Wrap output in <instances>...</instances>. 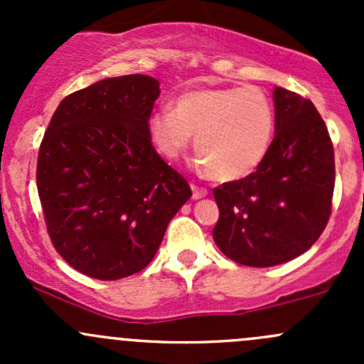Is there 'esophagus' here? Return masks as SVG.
<instances>
[{"instance_id": "34e87169", "label": "esophagus", "mask_w": 364, "mask_h": 364, "mask_svg": "<svg viewBox=\"0 0 364 364\" xmlns=\"http://www.w3.org/2000/svg\"><path fill=\"white\" fill-rule=\"evenodd\" d=\"M208 196V190L203 188V186H197V185H192V197L193 199H203V197Z\"/></svg>"}]
</instances>
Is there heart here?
<instances>
[{
	"label": "heart",
	"mask_w": 364,
	"mask_h": 364,
	"mask_svg": "<svg viewBox=\"0 0 364 364\" xmlns=\"http://www.w3.org/2000/svg\"><path fill=\"white\" fill-rule=\"evenodd\" d=\"M274 107L259 87H204L178 95L172 109L149 116L148 134L165 159L176 160L193 137L199 164L213 178L232 181L266 159L274 135Z\"/></svg>",
	"instance_id": "b5f03b06"
}]
</instances>
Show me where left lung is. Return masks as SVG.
Here are the masks:
<instances>
[{
    "label": "left lung",
    "instance_id": "1",
    "mask_svg": "<svg viewBox=\"0 0 364 364\" xmlns=\"http://www.w3.org/2000/svg\"><path fill=\"white\" fill-rule=\"evenodd\" d=\"M274 139L240 181L213 190L220 218L213 240L243 266L271 267L304 253L328 225L335 151L324 119L297 93L274 87Z\"/></svg>",
    "mask_w": 364,
    "mask_h": 364
}]
</instances>
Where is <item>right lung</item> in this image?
<instances>
[{"instance_id": "right-lung-1", "label": "right lung", "mask_w": 364, "mask_h": 364, "mask_svg": "<svg viewBox=\"0 0 364 364\" xmlns=\"http://www.w3.org/2000/svg\"><path fill=\"white\" fill-rule=\"evenodd\" d=\"M160 82L98 80L54 112L36 161V186L56 252L80 273L119 280L144 269L168 222L192 197L155 151L148 121Z\"/></svg>"}]
</instances>
